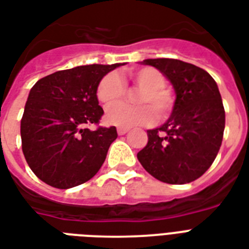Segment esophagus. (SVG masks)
Masks as SVG:
<instances>
[{
    "label": "esophagus",
    "instance_id": "esophagus-1",
    "mask_svg": "<svg viewBox=\"0 0 249 249\" xmlns=\"http://www.w3.org/2000/svg\"><path fill=\"white\" fill-rule=\"evenodd\" d=\"M117 132H118V135H124L128 132V128H123V127H119V128H117Z\"/></svg>",
    "mask_w": 249,
    "mask_h": 249
}]
</instances>
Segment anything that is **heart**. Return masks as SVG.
I'll return each instance as SVG.
<instances>
[{
  "label": "heart",
  "instance_id": "b5f03b06",
  "mask_svg": "<svg viewBox=\"0 0 249 249\" xmlns=\"http://www.w3.org/2000/svg\"><path fill=\"white\" fill-rule=\"evenodd\" d=\"M126 79L142 88L136 97L138 103H142L140 105L114 104L126 94V84L119 75L111 72L105 75L98 83V101L105 107L114 104L105 114L109 124L123 128L144 126L155 121V110L159 117H165L170 113L174 107V98L169 90L165 89L166 79L161 71L149 66L131 69L126 72Z\"/></svg>",
  "mask_w": 249,
  "mask_h": 249
}]
</instances>
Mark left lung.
<instances>
[{
    "label": "left lung",
    "mask_w": 249,
    "mask_h": 249,
    "mask_svg": "<svg viewBox=\"0 0 249 249\" xmlns=\"http://www.w3.org/2000/svg\"><path fill=\"white\" fill-rule=\"evenodd\" d=\"M174 87V107L162 126L148 130L138 160L152 177L169 184L200 178L211 167L225 130V109L214 79L192 63L173 58L144 59Z\"/></svg>",
    "instance_id": "8db88e82"
}]
</instances>
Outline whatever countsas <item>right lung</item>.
Returning <instances> with one entry per match:
<instances>
[{"instance_id":"obj_1","label":"right lung","mask_w":249,"mask_h":249,"mask_svg":"<svg viewBox=\"0 0 249 249\" xmlns=\"http://www.w3.org/2000/svg\"><path fill=\"white\" fill-rule=\"evenodd\" d=\"M121 63L57 71L36 82L20 121L23 155L42 182L66 190L93 178L118 134L114 126L87 128L103 117L100 80Z\"/></svg>"}]
</instances>
